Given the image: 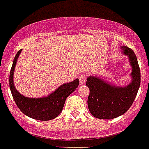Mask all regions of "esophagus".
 <instances>
[{
    "label": "esophagus",
    "instance_id": "esophagus-1",
    "mask_svg": "<svg viewBox=\"0 0 149 149\" xmlns=\"http://www.w3.org/2000/svg\"><path fill=\"white\" fill-rule=\"evenodd\" d=\"M79 80H80V83L81 84H84L86 83V75L85 74H82L79 77Z\"/></svg>",
    "mask_w": 149,
    "mask_h": 149
}]
</instances>
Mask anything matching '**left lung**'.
<instances>
[{"mask_svg": "<svg viewBox=\"0 0 149 149\" xmlns=\"http://www.w3.org/2000/svg\"><path fill=\"white\" fill-rule=\"evenodd\" d=\"M129 58L132 67V80L125 86L111 84L97 76H88L86 83L90 90L88 107L96 118L111 120L125 114L137 96L140 85V70L137 57L130 48L120 46Z\"/></svg>", "mask_w": 149, "mask_h": 149, "instance_id": "1", "label": "left lung"}]
</instances>
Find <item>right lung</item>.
Masks as SVG:
<instances>
[{
    "instance_id": "obj_1",
    "label": "right lung",
    "mask_w": 149,
    "mask_h": 149,
    "mask_svg": "<svg viewBox=\"0 0 149 149\" xmlns=\"http://www.w3.org/2000/svg\"><path fill=\"white\" fill-rule=\"evenodd\" d=\"M22 49L19 50L13 61L9 74V87L16 105L25 115L38 120L47 121L54 119L61 113L65 99L79 85V80L62 84L52 93L39 98L27 97L19 93L14 84V72L17 58Z\"/></svg>"
}]
</instances>
